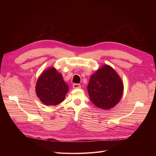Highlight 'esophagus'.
<instances>
[{"mask_svg": "<svg viewBox=\"0 0 156 156\" xmlns=\"http://www.w3.org/2000/svg\"><path fill=\"white\" fill-rule=\"evenodd\" d=\"M73 88H80L81 85L80 84H78V83H74L73 85Z\"/></svg>", "mask_w": 156, "mask_h": 156, "instance_id": "obj_1", "label": "esophagus"}]
</instances>
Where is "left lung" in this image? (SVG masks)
<instances>
[{
  "mask_svg": "<svg viewBox=\"0 0 156 156\" xmlns=\"http://www.w3.org/2000/svg\"><path fill=\"white\" fill-rule=\"evenodd\" d=\"M123 84L118 73L109 65H104L91 76L87 90L90 99L97 108L108 110L121 100Z\"/></svg>",
  "mask_w": 156,
  "mask_h": 156,
  "instance_id": "obj_1",
  "label": "left lung"
}]
</instances>
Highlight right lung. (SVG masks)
<instances>
[{
    "label": "right lung",
    "instance_id": "right-lung-1",
    "mask_svg": "<svg viewBox=\"0 0 156 156\" xmlns=\"http://www.w3.org/2000/svg\"><path fill=\"white\" fill-rule=\"evenodd\" d=\"M69 87L61 73L55 68H49L38 78L36 85V94L46 105H56L65 99Z\"/></svg>",
    "mask_w": 156,
    "mask_h": 156
}]
</instances>
